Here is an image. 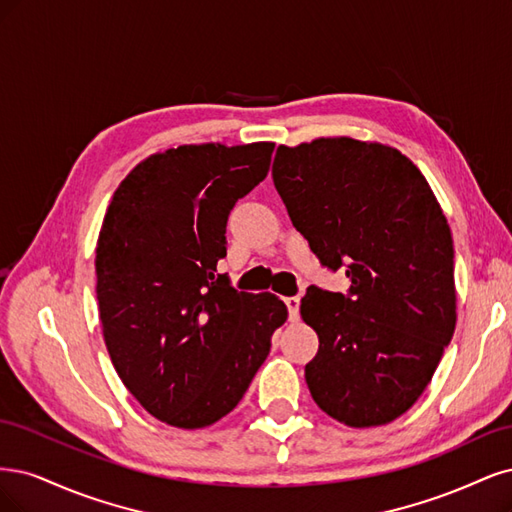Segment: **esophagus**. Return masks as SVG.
<instances>
[{"instance_id": "1", "label": "esophagus", "mask_w": 512, "mask_h": 512, "mask_svg": "<svg viewBox=\"0 0 512 512\" xmlns=\"http://www.w3.org/2000/svg\"><path fill=\"white\" fill-rule=\"evenodd\" d=\"M285 304L289 308V319L298 321V317H300V295H291V298L285 300Z\"/></svg>"}]
</instances>
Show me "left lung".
Listing matches in <instances>:
<instances>
[{"label": "left lung", "mask_w": 512, "mask_h": 512, "mask_svg": "<svg viewBox=\"0 0 512 512\" xmlns=\"http://www.w3.org/2000/svg\"><path fill=\"white\" fill-rule=\"evenodd\" d=\"M272 178L293 227L346 293L310 285L302 319L319 336L312 400L351 427L385 425L419 400L455 332V251L415 163L391 146L319 138L278 146Z\"/></svg>", "instance_id": "obj_1"}]
</instances>
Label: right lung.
I'll return each mask as SVG.
<instances>
[{
	"label": "right lung",
	"mask_w": 512,
	"mask_h": 512,
	"mask_svg": "<svg viewBox=\"0 0 512 512\" xmlns=\"http://www.w3.org/2000/svg\"><path fill=\"white\" fill-rule=\"evenodd\" d=\"M272 142L189 144L142 161L114 191L95 249L114 370L159 421L197 430L232 412L287 306L232 287L217 263L240 197L268 176Z\"/></svg>",
	"instance_id": "obj_1"
}]
</instances>
